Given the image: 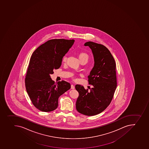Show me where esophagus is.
Returning a JSON list of instances; mask_svg holds the SVG:
<instances>
[{"mask_svg": "<svg viewBox=\"0 0 149 149\" xmlns=\"http://www.w3.org/2000/svg\"><path fill=\"white\" fill-rule=\"evenodd\" d=\"M71 88L72 89H74L75 88V87H74V86L73 85H71Z\"/></svg>", "mask_w": 149, "mask_h": 149, "instance_id": "obj_1", "label": "esophagus"}]
</instances>
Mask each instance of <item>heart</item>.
<instances>
[{
  "label": "heart",
  "instance_id": "heart-1",
  "mask_svg": "<svg viewBox=\"0 0 149 149\" xmlns=\"http://www.w3.org/2000/svg\"><path fill=\"white\" fill-rule=\"evenodd\" d=\"M78 57L80 61H81L82 60H86L88 61L89 58V56L88 54L86 52H79L78 54ZM67 57L66 55H64V56L63 57L62 61L63 63H65L67 61ZM74 79H76V78H74Z\"/></svg>",
  "mask_w": 149,
  "mask_h": 149
}]
</instances>
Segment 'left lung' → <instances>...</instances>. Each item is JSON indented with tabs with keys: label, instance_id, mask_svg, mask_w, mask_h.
Wrapping results in <instances>:
<instances>
[{
	"label": "left lung",
	"instance_id": "left-lung-1",
	"mask_svg": "<svg viewBox=\"0 0 149 149\" xmlns=\"http://www.w3.org/2000/svg\"><path fill=\"white\" fill-rule=\"evenodd\" d=\"M84 45L90 47L94 55V66L88 76L93 87L88 91L81 85L75 86L79 94L76 109L81 114L94 116L103 111L111 102L117 86L116 64L103 45L88 42Z\"/></svg>",
	"mask_w": 149,
	"mask_h": 149
}]
</instances>
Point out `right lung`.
<instances>
[{"label":"right lung","instance_id":"add662e5","mask_svg":"<svg viewBox=\"0 0 149 149\" xmlns=\"http://www.w3.org/2000/svg\"><path fill=\"white\" fill-rule=\"evenodd\" d=\"M74 40L52 39L39 46L32 54L25 77L26 91L33 105L42 111L50 112L58 106V98L71 85L51 79L54 69H59L62 59L74 44Z\"/></svg>","mask_w":149,"mask_h":149}]
</instances>
